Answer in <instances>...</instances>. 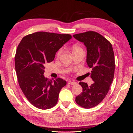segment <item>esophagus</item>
Wrapping results in <instances>:
<instances>
[{
    "label": "esophagus",
    "mask_w": 133,
    "mask_h": 133,
    "mask_svg": "<svg viewBox=\"0 0 133 133\" xmlns=\"http://www.w3.org/2000/svg\"><path fill=\"white\" fill-rule=\"evenodd\" d=\"M68 84H70V85H76V84H77V83H76V82H75L69 81V82H68Z\"/></svg>",
    "instance_id": "34e87169"
}]
</instances>
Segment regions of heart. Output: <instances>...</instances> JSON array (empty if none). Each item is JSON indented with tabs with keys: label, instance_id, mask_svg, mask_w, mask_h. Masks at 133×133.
<instances>
[{
	"label": "heart",
	"instance_id": "1",
	"mask_svg": "<svg viewBox=\"0 0 133 133\" xmlns=\"http://www.w3.org/2000/svg\"><path fill=\"white\" fill-rule=\"evenodd\" d=\"M81 50V48H80L79 46L78 45H74L73 46V47H72V51H76V50ZM62 52V49H60L57 53V57H59V56L61 54Z\"/></svg>",
	"mask_w": 133,
	"mask_h": 133
}]
</instances>
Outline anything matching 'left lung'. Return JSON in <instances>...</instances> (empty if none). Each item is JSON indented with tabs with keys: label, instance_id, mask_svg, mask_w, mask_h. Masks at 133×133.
Segmentation results:
<instances>
[{
	"label": "left lung",
	"instance_id": "obj_1",
	"mask_svg": "<svg viewBox=\"0 0 133 133\" xmlns=\"http://www.w3.org/2000/svg\"><path fill=\"white\" fill-rule=\"evenodd\" d=\"M73 37L87 48V63L92 68L90 77L94 82L90 86L87 83H79L83 91L76 96L75 102L89 109L98 105L109 90L114 75V51L111 43L96 32L89 31Z\"/></svg>",
	"mask_w": 133,
	"mask_h": 133
}]
</instances>
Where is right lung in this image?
<instances>
[{"mask_svg": "<svg viewBox=\"0 0 133 133\" xmlns=\"http://www.w3.org/2000/svg\"><path fill=\"white\" fill-rule=\"evenodd\" d=\"M71 39L70 34L39 31L25 36L18 45L15 57L18 81L26 99L36 108L48 109L57 103L66 82L61 78H45L44 65L53 61L56 53Z\"/></svg>", "mask_w": 133, "mask_h": 133, "instance_id": "1", "label": "right lung"}]
</instances>
